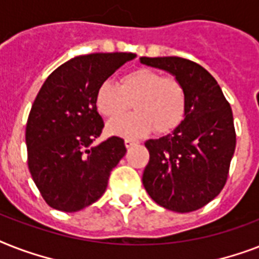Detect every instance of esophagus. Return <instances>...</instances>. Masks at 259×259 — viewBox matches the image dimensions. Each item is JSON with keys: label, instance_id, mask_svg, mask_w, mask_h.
Listing matches in <instances>:
<instances>
[{"label": "esophagus", "instance_id": "34e87169", "mask_svg": "<svg viewBox=\"0 0 259 259\" xmlns=\"http://www.w3.org/2000/svg\"><path fill=\"white\" fill-rule=\"evenodd\" d=\"M137 144H138L137 141H134V140H130V138H126V140H125V146L127 148V149H130L132 146L137 145Z\"/></svg>", "mask_w": 259, "mask_h": 259}]
</instances>
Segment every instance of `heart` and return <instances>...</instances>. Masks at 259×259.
Wrapping results in <instances>:
<instances>
[{
	"label": "heart",
	"mask_w": 259,
	"mask_h": 259,
	"mask_svg": "<svg viewBox=\"0 0 259 259\" xmlns=\"http://www.w3.org/2000/svg\"><path fill=\"white\" fill-rule=\"evenodd\" d=\"M136 113L119 120L131 103ZM98 111L109 123L110 134L118 137L138 138L150 133H169L180 125L187 111V93L175 78H164L160 72L140 68L123 75L119 86L105 80L95 93Z\"/></svg>",
	"instance_id": "b5f03b06"
}]
</instances>
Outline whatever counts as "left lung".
Listing matches in <instances>:
<instances>
[{
  "instance_id": "left-lung-1",
  "label": "left lung",
  "mask_w": 259,
  "mask_h": 259,
  "mask_svg": "<svg viewBox=\"0 0 259 259\" xmlns=\"http://www.w3.org/2000/svg\"><path fill=\"white\" fill-rule=\"evenodd\" d=\"M175 76L187 93L185 117L176 129L145 146L150 160L142 175L146 192L175 212L204 207L223 189L235 150L233 110L208 71L177 56L140 58Z\"/></svg>"
}]
</instances>
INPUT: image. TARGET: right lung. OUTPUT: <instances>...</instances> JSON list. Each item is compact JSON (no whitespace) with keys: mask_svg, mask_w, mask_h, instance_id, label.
<instances>
[{"mask_svg":"<svg viewBox=\"0 0 259 259\" xmlns=\"http://www.w3.org/2000/svg\"><path fill=\"white\" fill-rule=\"evenodd\" d=\"M134 56L130 52L76 56L58 67L38 91L26 122L28 166L52 208L76 212L95 203L105 193L110 172L125 156L119 137L93 145L105 126L95 93Z\"/></svg>","mask_w":259,"mask_h":259,"instance_id":"1","label":"right lung"}]
</instances>
